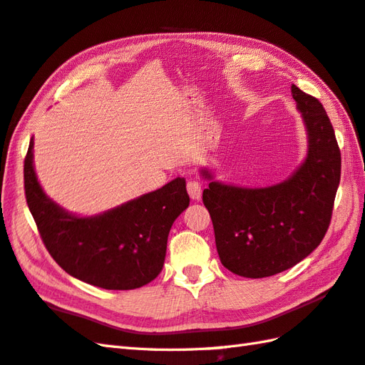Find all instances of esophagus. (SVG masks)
<instances>
[{
  "mask_svg": "<svg viewBox=\"0 0 365 365\" xmlns=\"http://www.w3.org/2000/svg\"><path fill=\"white\" fill-rule=\"evenodd\" d=\"M187 190L192 200H200V197H202V188H200V185L196 180H190L187 185Z\"/></svg>",
  "mask_w": 365,
  "mask_h": 365,
  "instance_id": "esophagus-1",
  "label": "esophagus"
}]
</instances>
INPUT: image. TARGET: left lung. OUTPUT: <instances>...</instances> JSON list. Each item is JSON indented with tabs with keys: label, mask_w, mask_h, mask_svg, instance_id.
Instances as JSON below:
<instances>
[{
	"label": "left lung",
	"mask_w": 365,
	"mask_h": 365,
	"mask_svg": "<svg viewBox=\"0 0 365 365\" xmlns=\"http://www.w3.org/2000/svg\"><path fill=\"white\" fill-rule=\"evenodd\" d=\"M304 122L306 158L284 182L260 188L216 178L208 168L202 200L212 216L221 263L243 277H268L306 259L329 227L340 182V150L323 105L292 84Z\"/></svg>",
	"instance_id": "obj_1"
}]
</instances>
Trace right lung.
<instances>
[{"label": "right lung", "instance_id": "right-lung-1", "mask_svg": "<svg viewBox=\"0 0 365 365\" xmlns=\"http://www.w3.org/2000/svg\"><path fill=\"white\" fill-rule=\"evenodd\" d=\"M25 195L41 237L58 265L106 290L149 284L165 265L168 235L190 205L185 178L97 215H76L43 191L34 169V139L25 158Z\"/></svg>", "mask_w": 365, "mask_h": 365}]
</instances>
